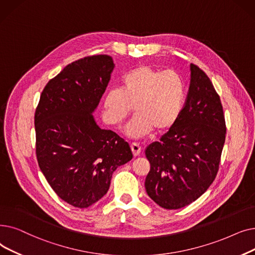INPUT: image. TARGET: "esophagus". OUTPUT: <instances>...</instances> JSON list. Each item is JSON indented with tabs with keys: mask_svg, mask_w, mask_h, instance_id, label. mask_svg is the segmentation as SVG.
Instances as JSON below:
<instances>
[{
	"mask_svg": "<svg viewBox=\"0 0 255 255\" xmlns=\"http://www.w3.org/2000/svg\"><path fill=\"white\" fill-rule=\"evenodd\" d=\"M130 149H131L134 156H138L141 153V147H140V145L137 144V143H131L130 144Z\"/></svg>",
	"mask_w": 255,
	"mask_h": 255,
	"instance_id": "1",
	"label": "esophagus"
}]
</instances>
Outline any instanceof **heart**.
<instances>
[{"instance_id":"obj_1","label":"heart","mask_w":255,"mask_h":255,"mask_svg":"<svg viewBox=\"0 0 255 255\" xmlns=\"http://www.w3.org/2000/svg\"><path fill=\"white\" fill-rule=\"evenodd\" d=\"M185 103V84L173 70H160L150 65L132 68L121 79V88L109 89L104 98L103 117L109 126L119 128L130 115L136 116L127 127L131 138L170 129L178 120Z\"/></svg>"}]
</instances>
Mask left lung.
<instances>
[{
  "instance_id": "left-lung-1",
  "label": "left lung",
  "mask_w": 255,
  "mask_h": 255,
  "mask_svg": "<svg viewBox=\"0 0 255 255\" xmlns=\"http://www.w3.org/2000/svg\"><path fill=\"white\" fill-rule=\"evenodd\" d=\"M187 100L176 124L145 155L148 196L161 208L177 210L195 201L214 181L225 142V119L219 95L205 72L191 64Z\"/></svg>"
}]
</instances>
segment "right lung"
<instances>
[{"instance_id": "obj_1", "label": "right lung", "mask_w": 255, "mask_h": 255, "mask_svg": "<svg viewBox=\"0 0 255 255\" xmlns=\"http://www.w3.org/2000/svg\"><path fill=\"white\" fill-rule=\"evenodd\" d=\"M114 66L108 55L68 64L46 84L36 108L39 168L57 195L76 208L106 195L113 172L132 157L128 143L101 128L92 115Z\"/></svg>"}]
</instances>
